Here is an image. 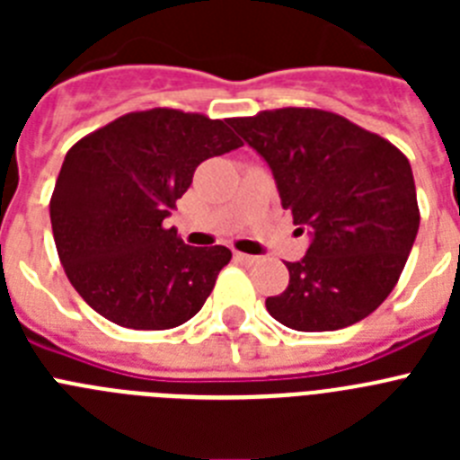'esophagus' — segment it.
Here are the masks:
<instances>
[{"label": "esophagus", "mask_w": 460, "mask_h": 460, "mask_svg": "<svg viewBox=\"0 0 460 460\" xmlns=\"http://www.w3.org/2000/svg\"><path fill=\"white\" fill-rule=\"evenodd\" d=\"M234 260H237V262H242V265H258V258H255V255H249V253H234Z\"/></svg>", "instance_id": "obj_1"}]
</instances>
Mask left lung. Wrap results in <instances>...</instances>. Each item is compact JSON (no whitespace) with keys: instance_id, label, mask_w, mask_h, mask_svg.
<instances>
[{"instance_id":"left-lung-1","label":"left lung","mask_w":460,"mask_h":460,"mask_svg":"<svg viewBox=\"0 0 460 460\" xmlns=\"http://www.w3.org/2000/svg\"><path fill=\"white\" fill-rule=\"evenodd\" d=\"M230 126L265 158L280 205L311 230L290 283L267 296L296 332L350 327L389 296L420 230L410 161L392 142L318 108L262 110Z\"/></svg>"}]
</instances>
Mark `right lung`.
Returning <instances> with one entry per match:
<instances>
[{
	"label": "right lung",
	"mask_w": 460,
	"mask_h": 460,
	"mask_svg": "<svg viewBox=\"0 0 460 460\" xmlns=\"http://www.w3.org/2000/svg\"><path fill=\"white\" fill-rule=\"evenodd\" d=\"M227 124L140 110L68 149L50 198L55 246L71 286L110 323L180 327L214 290L230 249H195L164 221L202 161L242 147Z\"/></svg>",
	"instance_id": "1"
}]
</instances>
